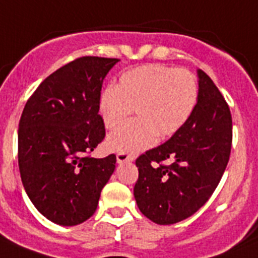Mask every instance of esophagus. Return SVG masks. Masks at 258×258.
Here are the masks:
<instances>
[{"label": "esophagus", "instance_id": "obj_1", "mask_svg": "<svg viewBox=\"0 0 258 258\" xmlns=\"http://www.w3.org/2000/svg\"><path fill=\"white\" fill-rule=\"evenodd\" d=\"M134 158H135V156L124 153V152H119V153L116 154V161H118V163L130 162V161H134Z\"/></svg>", "mask_w": 258, "mask_h": 258}]
</instances>
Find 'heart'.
Masks as SVG:
<instances>
[{
    "mask_svg": "<svg viewBox=\"0 0 258 258\" xmlns=\"http://www.w3.org/2000/svg\"><path fill=\"white\" fill-rule=\"evenodd\" d=\"M199 100L196 76L188 70L161 63L135 67L119 76L116 87L100 96V113L106 128H116L135 109L138 119L110 134L114 152L136 153L152 147L157 135L172 136L184 126Z\"/></svg>",
    "mask_w": 258,
    "mask_h": 258,
    "instance_id": "heart-1",
    "label": "heart"
}]
</instances>
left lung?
<instances>
[{
    "label": "left lung",
    "mask_w": 258,
    "mask_h": 258,
    "mask_svg": "<svg viewBox=\"0 0 258 258\" xmlns=\"http://www.w3.org/2000/svg\"><path fill=\"white\" fill-rule=\"evenodd\" d=\"M197 73L199 100L189 119L166 143L136 158L134 196L140 212L158 225L180 222L200 209L216 191L231 153L230 107L209 75Z\"/></svg>",
    "instance_id": "left-lung-1"
}]
</instances>
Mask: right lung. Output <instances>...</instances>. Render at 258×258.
<instances>
[{
    "label": "right lung",
    "mask_w": 258,
    "mask_h": 258,
    "mask_svg": "<svg viewBox=\"0 0 258 258\" xmlns=\"http://www.w3.org/2000/svg\"><path fill=\"white\" fill-rule=\"evenodd\" d=\"M118 58L86 55L58 69L28 98L19 120L18 163L36 209L61 226L84 222L115 169V154L93 158L105 139L102 82Z\"/></svg>",
    "instance_id": "obj_1"
}]
</instances>
